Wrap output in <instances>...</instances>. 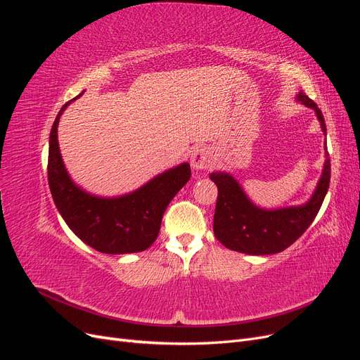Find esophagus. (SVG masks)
<instances>
[{"label":"esophagus","instance_id":"34e87169","mask_svg":"<svg viewBox=\"0 0 360 360\" xmlns=\"http://www.w3.org/2000/svg\"><path fill=\"white\" fill-rule=\"evenodd\" d=\"M191 165L193 169H209L214 165V155L210 147H198L191 156Z\"/></svg>","mask_w":360,"mask_h":360}]
</instances>
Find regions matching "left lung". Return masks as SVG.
Returning a JSON list of instances; mask_svg holds the SVG:
<instances>
[{
    "mask_svg": "<svg viewBox=\"0 0 360 360\" xmlns=\"http://www.w3.org/2000/svg\"><path fill=\"white\" fill-rule=\"evenodd\" d=\"M297 102L312 108L326 134L324 117L317 103L303 93L297 94ZM210 179L217 186L213 219V231L217 240L225 248L242 254L270 255L291 246L315 219L329 189L330 159L326 147L321 177L308 202L276 210L257 207L230 174L212 172Z\"/></svg>",
    "mask_w": 360,
    "mask_h": 360,
    "instance_id": "8db88e82",
    "label": "left lung"
}]
</instances>
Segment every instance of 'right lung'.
Returning a JSON list of instances; mask_svg holds the SVG:
<instances>
[{"instance_id": "1", "label": "right lung", "mask_w": 360, "mask_h": 360, "mask_svg": "<svg viewBox=\"0 0 360 360\" xmlns=\"http://www.w3.org/2000/svg\"><path fill=\"white\" fill-rule=\"evenodd\" d=\"M78 97L61 108L51 129L48 181L53 202L70 230L93 249L112 255L141 252L158 238L168 204L191 179V165L184 162L122 197L102 198L85 192L64 167L57 135L63 111Z\"/></svg>"}]
</instances>
